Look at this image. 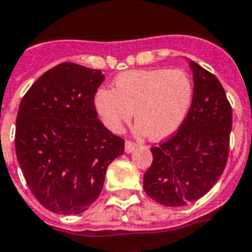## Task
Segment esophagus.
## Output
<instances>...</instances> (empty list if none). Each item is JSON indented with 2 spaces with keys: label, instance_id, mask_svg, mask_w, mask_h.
<instances>
[{
  "label": "esophagus",
  "instance_id": "obj_1",
  "mask_svg": "<svg viewBox=\"0 0 252 252\" xmlns=\"http://www.w3.org/2000/svg\"><path fill=\"white\" fill-rule=\"evenodd\" d=\"M137 149V143L132 142V141H126V152H132L133 150Z\"/></svg>",
  "mask_w": 252,
  "mask_h": 252
}]
</instances>
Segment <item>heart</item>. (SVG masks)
<instances>
[{
    "mask_svg": "<svg viewBox=\"0 0 252 252\" xmlns=\"http://www.w3.org/2000/svg\"><path fill=\"white\" fill-rule=\"evenodd\" d=\"M115 90L100 88L94 106L103 126L119 133L134 111L139 133L154 139L172 136L191 109L193 84L182 69H142L119 74Z\"/></svg>",
    "mask_w": 252,
    "mask_h": 252,
    "instance_id": "obj_1",
    "label": "heart"
}]
</instances>
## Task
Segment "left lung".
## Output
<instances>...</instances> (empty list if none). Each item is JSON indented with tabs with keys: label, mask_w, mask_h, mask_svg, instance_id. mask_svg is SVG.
<instances>
[{
	"label": "left lung",
	"mask_w": 252,
	"mask_h": 252,
	"mask_svg": "<svg viewBox=\"0 0 252 252\" xmlns=\"http://www.w3.org/2000/svg\"><path fill=\"white\" fill-rule=\"evenodd\" d=\"M191 109L178 130L152 147L143 188L165 206H183L208 193L227 165L232 106L214 74L189 61Z\"/></svg>",
	"instance_id": "1"
}]
</instances>
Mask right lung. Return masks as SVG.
Here are the masks:
<instances>
[{"mask_svg":"<svg viewBox=\"0 0 252 252\" xmlns=\"http://www.w3.org/2000/svg\"><path fill=\"white\" fill-rule=\"evenodd\" d=\"M101 70L63 63L24 94L15 130V151L29 189L56 214H79L96 201L110 162L124 139L97 119L94 94Z\"/></svg>","mask_w":252,"mask_h":252,"instance_id":"right-lung-1","label":"right lung"}]
</instances>
